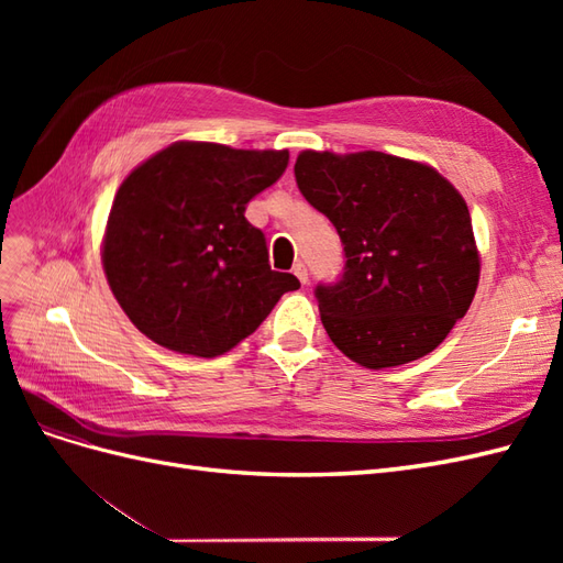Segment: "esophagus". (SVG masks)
<instances>
[{
	"mask_svg": "<svg viewBox=\"0 0 563 563\" xmlns=\"http://www.w3.org/2000/svg\"><path fill=\"white\" fill-rule=\"evenodd\" d=\"M294 275L300 279V284H308V279H310V275H308V265L298 261V263L294 265Z\"/></svg>",
	"mask_w": 563,
	"mask_h": 563,
	"instance_id": "obj_1",
	"label": "esophagus"
}]
</instances>
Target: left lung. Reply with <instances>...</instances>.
I'll list each match as a JSON object with an SVG mask.
<instances>
[{
	"mask_svg": "<svg viewBox=\"0 0 563 563\" xmlns=\"http://www.w3.org/2000/svg\"><path fill=\"white\" fill-rule=\"evenodd\" d=\"M294 172L343 242V275L314 288L333 345L366 368L439 347L479 284L472 218L455 187L432 166L373 150H305Z\"/></svg>",
	"mask_w": 563,
	"mask_h": 563,
	"instance_id": "8db88e82",
	"label": "left lung"
}]
</instances>
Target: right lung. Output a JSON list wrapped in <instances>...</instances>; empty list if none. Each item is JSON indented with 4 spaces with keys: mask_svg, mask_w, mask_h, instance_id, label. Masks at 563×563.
I'll list each match as a JSON object with an SVG mask.
<instances>
[{
    "mask_svg": "<svg viewBox=\"0 0 563 563\" xmlns=\"http://www.w3.org/2000/svg\"><path fill=\"white\" fill-rule=\"evenodd\" d=\"M286 150L174 143L117 190L103 265L117 302L157 345L218 356L261 327L300 282L269 267L246 203L275 185Z\"/></svg>",
    "mask_w": 563,
    "mask_h": 563,
    "instance_id": "add662e5",
    "label": "right lung"
}]
</instances>
